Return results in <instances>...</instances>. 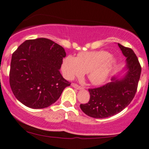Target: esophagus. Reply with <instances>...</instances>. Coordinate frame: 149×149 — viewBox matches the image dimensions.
I'll return each instance as SVG.
<instances>
[{
  "label": "esophagus",
  "instance_id": "obj_1",
  "mask_svg": "<svg viewBox=\"0 0 149 149\" xmlns=\"http://www.w3.org/2000/svg\"><path fill=\"white\" fill-rule=\"evenodd\" d=\"M72 87H73L74 88L77 89V90H82L81 87L79 86V85H78L77 84H76V83H72Z\"/></svg>",
  "mask_w": 149,
  "mask_h": 149
}]
</instances>
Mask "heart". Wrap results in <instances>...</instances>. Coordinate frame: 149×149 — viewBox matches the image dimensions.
Instances as JSON below:
<instances>
[{
  "label": "heart",
  "mask_w": 149,
  "mask_h": 149,
  "mask_svg": "<svg viewBox=\"0 0 149 149\" xmlns=\"http://www.w3.org/2000/svg\"><path fill=\"white\" fill-rule=\"evenodd\" d=\"M116 64V58L107 51H91L80 52L76 58L72 56L65 57L62 70L68 79L87 73L92 84L99 85L108 79Z\"/></svg>",
  "instance_id": "b5f03b06"
}]
</instances>
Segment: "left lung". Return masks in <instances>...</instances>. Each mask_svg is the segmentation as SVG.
<instances>
[{
    "label": "left lung",
    "instance_id": "1",
    "mask_svg": "<svg viewBox=\"0 0 149 149\" xmlns=\"http://www.w3.org/2000/svg\"><path fill=\"white\" fill-rule=\"evenodd\" d=\"M118 45L126 57V72L123 77L118 73L100 88L89 89L90 100L80 107L90 117L105 118L118 113L130 104L136 92L141 71L139 60L131 48Z\"/></svg>",
    "mask_w": 149,
    "mask_h": 149
}]
</instances>
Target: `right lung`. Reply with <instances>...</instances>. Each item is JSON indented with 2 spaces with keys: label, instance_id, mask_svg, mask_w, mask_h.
I'll return each instance as SVG.
<instances>
[{
  "label": "right lung",
  "instance_id": "1",
  "mask_svg": "<svg viewBox=\"0 0 149 149\" xmlns=\"http://www.w3.org/2000/svg\"><path fill=\"white\" fill-rule=\"evenodd\" d=\"M66 52L45 38L27 40L12 55L10 85L17 100L31 109L48 107L71 83L59 71Z\"/></svg>",
  "mask_w": 149,
  "mask_h": 149
}]
</instances>
